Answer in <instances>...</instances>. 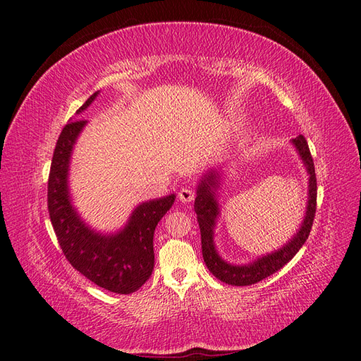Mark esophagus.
Here are the masks:
<instances>
[{
  "instance_id": "1",
  "label": "esophagus",
  "mask_w": 361,
  "mask_h": 361,
  "mask_svg": "<svg viewBox=\"0 0 361 361\" xmlns=\"http://www.w3.org/2000/svg\"><path fill=\"white\" fill-rule=\"evenodd\" d=\"M178 197H179L180 202H183V204H188V202L195 200V191L190 190V188H182L178 192Z\"/></svg>"
}]
</instances>
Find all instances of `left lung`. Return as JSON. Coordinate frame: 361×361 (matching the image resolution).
<instances>
[{"label":"left lung","instance_id":"8db88e82","mask_svg":"<svg viewBox=\"0 0 361 361\" xmlns=\"http://www.w3.org/2000/svg\"><path fill=\"white\" fill-rule=\"evenodd\" d=\"M295 152L300 156L305 165L306 173L310 176L307 179V204L303 216L300 228L289 239L282 248L271 251L268 254L251 260L250 263H230L222 259L214 243V230L217 219L221 216V204H219V188H221L224 178V165L217 169H209L202 176L197 183L195 211L197 214V222L200 228V240H202V256L209 272L217 277L221 282L233 285V286H248L257 283L265 277L274 274L276 271L283 268L295 254L303 247L307 235L311 233L314 216H315V204H317V179H315L314 162L307 147L306 139L298 135L291 140Z\"/></svg>","mask_w":361,"mask_h":361}]
</instances>
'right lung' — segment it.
<instances>
[{
    "label": "right lung",
    "mask_w": 361,
    "mask_h": 361,
    "mask_svg": "<svg viewBox=\"0 0 361 361\" xmlns=\"http://www.w3.org/2000/svg\"><path fill=\"white\" fill-rule=\"evenodd\" d=\"M98 94L94 92L76 114L89 107ZM85 126L87 121H70L58 137L47 187L50 221L70 265L107 291L131 294L152 276L156 225L171 208L176 196L142 202L131 211L127 224L114 233H101L87 225L73 205L68 187L70 159Z\"/></svg>",
    "instance_id": "right-lung-1"
}]
</instances>
